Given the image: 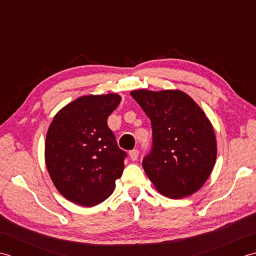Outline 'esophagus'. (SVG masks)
Returning <instances> with one entry per match:
<instances>
[{"label":"esophagus","instance_id":"34e87169","mask_svg":"<svg viewBox=\"0 0 256 256\" xmlns=\"http://www.w3.org/2000/svg\"><path fill=\"white\" fill-rule=\"evenodd\" d=\"M138 154H139V151L137 149H132L129 151V157L132 161H136L138 159Z\"/></svg>","mask_w":256,"mask_h":256}]
</instances>
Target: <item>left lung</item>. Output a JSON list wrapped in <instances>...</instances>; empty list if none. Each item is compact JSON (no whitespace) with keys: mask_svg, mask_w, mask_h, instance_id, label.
<instances>
[{"mask_svg":"<svg viewBox=\"0 0 256 256\" xmlns=\"http://www.w3.org/2000/svg\"><path fill=\"white\" fill-rule=\"evenodd\" d=\"M130 95L152 128V148L142 160L146 174L171 199L194 194L216 164V140L210 120L184 92L139 90Z\"/></svg>","mask_w":256,"mask_h":256,"instance_id":"8db88e82","label":"left lung"}]
</instances>
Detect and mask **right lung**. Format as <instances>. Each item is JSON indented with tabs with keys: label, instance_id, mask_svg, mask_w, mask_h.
Listing matches in <instances>:
<instances>
[{
	"label": "right lung",
	"instance_id": "right-lung-1",
	"mask_svg": "<svg viewBox=\"0 0 256 256\" xmlns=\"http://www.w3.org/2000/svg\"><path fill=\"white\" fill-rule=\"evenodd\" d=\"M120 100L117 94L82 96L62 108L50 124L46 166L56 189L72 203L99 204L122 174L127 154L107 124Z\"/></svg>",
	"mask_w": 256,
	"mask_h": 256
}]
</instances>
